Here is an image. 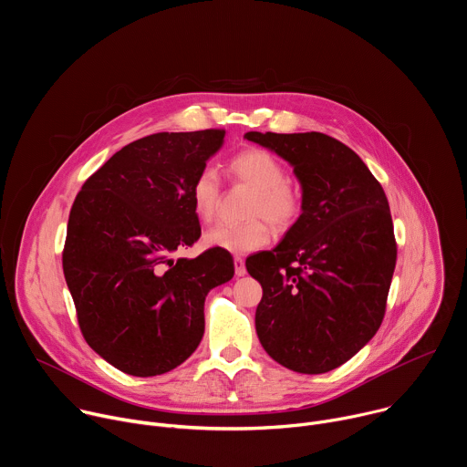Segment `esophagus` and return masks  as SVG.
<instances>
[{
    "label": "esophagus",
    "mask_w": 467,
    "mask_h": 467,
    "mask_svg": "<svg viewBox=\"0 0 467 467\" xmlns=\"http://www.w3.org/2000/svg\"><path fill=\"white\" fill-rule=\"evenodd\" d=\"M234 274H236V277H244V275L247 274L245 262H244V258H240V256H234Z\"/></svg>",
    "instance_id": "1"
}]
</instances>
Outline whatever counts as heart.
Returning a JSON list of instances; mask_svg holds the SVG:
<instances>
[{
	"mask_svg": "<svg viewBox=\"0 0 467 467\" xmlns=\"http://www.w3.org/2000/svg\"><path fill=\"white\" fill-rule=\"evenodd\" d=\"M231 175L254 190L245 223H220L205 233V245L223 249L233 254H245L264 247L272 238V225L285 231L290 229L303 211L301 192L286 179V166L268 150H245L229 164ZM190 199L195 216L202 222H211L216 216L222 199V186L213 168L199 171L190 188Z\"/></svg>",
	"mask_w": 467,
	"mask_h": 467,
	"instance_id": "heart-1",
	"label": "heart"
}]
</instances>
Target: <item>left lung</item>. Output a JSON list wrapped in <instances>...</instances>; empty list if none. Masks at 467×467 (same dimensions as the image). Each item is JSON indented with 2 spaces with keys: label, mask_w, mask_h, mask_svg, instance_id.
Returning <instances> with one entry per match:
<instances>
[{
  "label": "left lung",
  "mask_w": 467,
  "mask_h": 467,
  "mask_svg": "<svg viewBox=\"0 0 467 467\" xmlns=\"http://www.w3.org/2000/svg\"><path fill=\"white\" fill-rule=\"evenodd\" d=\"M294 166L303 213L281 244L245 260L262 286L256 335L275 362L327 373L379 330L397 244L380 182L362 159L323 132H245Z\"/></svg>",
  "instance_id": "obj_1"
}]
</instances>
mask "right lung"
I'll return each instance as SVG.
<instances>
[{
  "instance_id": "add662e5",
  "label": "right lung",
  "mask_w": 467,
  "mask_h": 467,
  "mask_svg": "<svg viewBox=\"0 0 467 467\" xmlns=\"http://www.w3.org/2000/svg\"><path fill=\"white\" fill-rule=\"evenodd\" d=\"M225 129L157 132L92 173L68 218L66 285L87 344L135 377L181 366L205 332V297L233 279V256L173 253L202 236L190 188L222 148Z\"/></svg>"
}]
</instances>
